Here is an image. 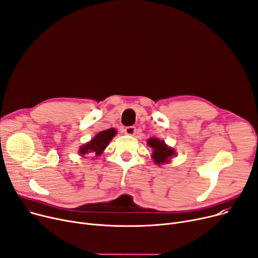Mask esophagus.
Instances as JSON below:
<instances>
[{"label": "esophagus", "instance_id": "34e87169", "mask_svg": "<svg viewBox=\"0 0 258 258\" xmlns=\"http://www.w3.org/2000/svg\"><path fill=\"white\" fill-rule=\"evenodd\" d=\"M136 126H127L124 128V133L126 135H131V136H134L135 134H136Z\"/></svg>", "mask_w": 258, "mask_h": 258}]
</instances>
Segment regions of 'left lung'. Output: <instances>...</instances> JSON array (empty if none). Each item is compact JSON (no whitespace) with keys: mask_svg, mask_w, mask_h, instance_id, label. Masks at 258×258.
I'll return each instance as SVG.
<instances>
[{"mask_svg":"<svg viewBox=\"0 0 258 258\" xmlns=\"http://www.w3.org/2000/svg\"><path fill=\"white\" fill-rule=\"evenodd\" d=\"M148 145L153 148V158L158 165L167 163L169 158L174 155L172 148L168 147L164 141H160L158 138H151L148 140Z\"/></svg>","mask_w":258,"mask_h":258,"instance_id":"obj_1","label":"left lung"}]
</instances>
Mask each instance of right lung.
Masks as SVG:
<instances>
[{
	"label": "right lung",
	"instance_id": "obj_1",
	"mask_svg": "<svg viewBox=\"0 0 258 258\" xmlns=\"http://www.w3.org/2000/svg\"><path fill=\"white\" fill-rule=\"evenodd\" d=\"M116 135V131L114 128H108L100 132L96 135L89 143L81 146L79 153L81 156H84L88 153H94L96 156L101 155L106 145L112 140V138Z\"/></svg>",
	"mask_w": 258,
	"mask_h": 258
}]
</instances>
